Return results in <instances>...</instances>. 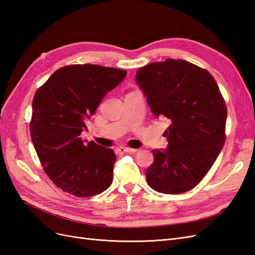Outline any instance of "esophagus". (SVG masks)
<instances>
[{
  "instance_id": "34e87169",
  "label": "esophagus",
  "mask_w": 255,
  "mask_h": 255,
  "mask_svg": "<svg viewBox=\"0 0 255 255\" xmlns=\"http://www.w3.org/2000/svg\"><path fill=\"white\" fill-rule=\"evenodd\" d=\"M118 151L120 153H135L138 150L137 149H132V148H128V146H120V148H118Z\"/></svg>"
}]
</instances>
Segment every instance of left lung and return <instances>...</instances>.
Wrapping results in <instances>:
<instances>
[{"mask_svg": "<svg viewBox=\"0 0 255 255\" xmlns=\"http://www.w3.org/2000/svg\"><path fill=\"white\" fill-rule=\"evenodd\" d=\"M136 82L152 114L170 122L168 148L152 150L146 182L161 194L186 192L202 181L225 144V99L210 72L183 59L144 66Z\"/></svg>", "mask_w": 255, "mask_h": 255, "instance_id": "left-lung-1", "label": "left lung"}]
</instances>
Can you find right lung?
Here are the masks:
<instances>
[{
    "label": "right lung",
    "mask_w": 255,
    "mask_h": 255,
    "mask_svg": "<svg viewBox=\"0 0 255 255\" xmlns=\"http://www.w3.org/2000/svg\"><path fill=\"white\" fill-rule=\"evenodd\" d=\"M127 71L98 65L58 69L36 91L30 137L44 172L58 188L76 197L101 194L111 186L113 149L80 137L107 92Z\"/></svg>",
    "instance_id": "right-lung-1"
}]
</instances>
